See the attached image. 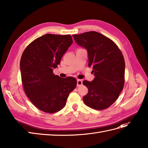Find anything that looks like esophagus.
I'll use <instances>...</instances> for the list:
<instances>
[{
	"label": "esophagus",
	"mask_w": 148,
	"mask_h": 148,
	"mask_svg": "<svg viewBox=\"0 0 148 148\" xmlns=\"http://www.w3.org/2000/svg\"><path fill=\"white\" fill-rule=\"evenodd\" d=\"M82 84V81L81 79H77V87H80Z\"/></svg>",
	"instance_id": "1"
}]
</instances>
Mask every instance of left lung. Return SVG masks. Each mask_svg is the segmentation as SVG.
<instances>
[{"label":"left lung","instance_id":"left-lung-1","mask_svg":"<svg viewBox=\"0 0 148 148\" xmlns=\"http://www.w3.org/2000/svg\"><path fill=\"white\" fill-rule=\"evenodd\" d=\"M79 45L88 51V66L95 75L91 82L83 81L88 93L84 104L96 110L108 108L117 99L124 85L125 62L122 52L109 38L95 31L73 35Z\"/></svg>","mask_w":148,"mask_h":148}]
</instances>
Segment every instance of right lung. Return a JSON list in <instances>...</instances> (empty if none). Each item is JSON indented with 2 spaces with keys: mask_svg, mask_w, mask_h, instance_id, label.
<instances>
[{
  "mask_svg": "<svg viewBox=\"0 0 148 148\" xmlns=\"http://www.w3.org/2000/svg\"><path fill=\"white\" fill-rule=\"evenodd\" d=\"M73 42L70 35L47 34L32 41L22 53L20 68L24 91L42 111L54 113L62 109L77 86L74 77L61 78L53 73Z\"/></svg>",
  "mask_w": 148,
  "mask_h": 148,
  "instance_id": "obj_1",
  "label": "right lung"
}]
</instances>
